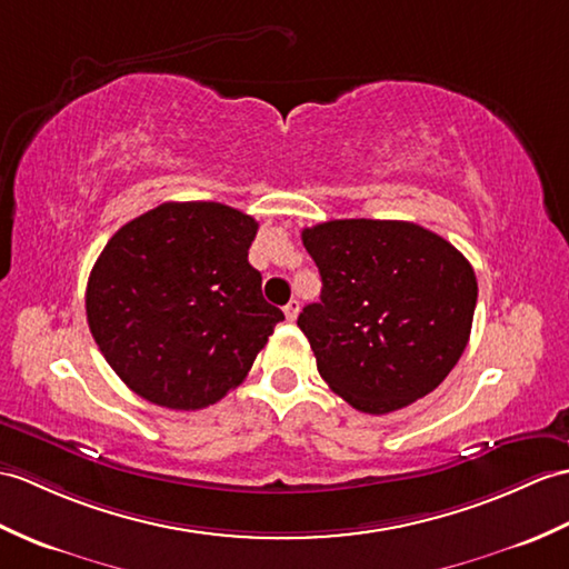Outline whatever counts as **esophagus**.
I'll list each match as a JSON object with an SVG mask.
<instances>
[{
  "mask_svg": "<svg viewBox=\"0 0 569 569\" xmlns=\"http://www.w3.org/2000/svg\"><path fill=\"white\" fill-rule=\"evenodd\" d=\"M283 312H286V320H288V322H296V317H298V312H300V302H298V300H290L288 306L283 308Z\"/></svg>",
  "mask_w": 569,
  "mask_h": 569,
  "instance_id": "34e87169",
  "label": "esophagus"
}]
</instances>
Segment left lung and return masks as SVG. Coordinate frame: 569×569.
Segmentation results:
<instances>
[{"label":"left lung","instance_id":"8db88e82","mask_svg":"<svg viewBox=\"0 0 569 569\" xmlns=\"http://www.w3.org/2000/svg\"><path fill=\"white\" fill-rule=\"evenodd\" d=\"M322 276L298 317L317 371L366 415L425 398L466 351L478 302L470 261L405 220H329L302 230Z\"/></svg>","mask_w":569,"mask_h":569}]
</instances>
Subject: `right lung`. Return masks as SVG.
Listing matches in <instances>:
<instances>
[{
	"mask_svg": "<svg viewBox=\"0 0 569 569\" xmlns=\"http://www.w3.org/2000/svg\"><path fill=\"white\" fill-rule=\"evenodd\" d=\"M242 210L162 203L126 222L87 283V322L126 386L152 405L203 409L240 386L283 320L247 254Z\"/></svg>",
	"mask_w": 569,
	"mask_h": 569,
	"instance_id": "right-lung-1",
	"label": "right lung"
}]
</instances>
